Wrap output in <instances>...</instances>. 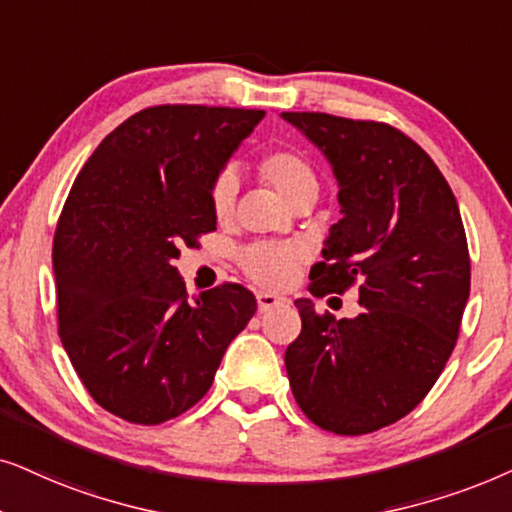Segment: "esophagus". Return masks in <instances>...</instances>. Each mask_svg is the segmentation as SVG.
<instances>
[{
	"label": "esophagus",
	"instance_id": "obj_1",
	"mask_svg": "<svg viewBox=\"0 0 512 512\" xmlns=\"http://www.w3.org/2000/svg\"><path fill=\"white\" fill-rule=\"evenodd\" d=\"M288 299L281 297V295H271V292H257V306H260V311H269L274 309V306H283Z\"/></svg>",
	"mask_w": 512,
	"mask_h": 512
}]
</instances>
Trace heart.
Instances as JSON below:
<instances>
[{
  "instance_id": "1",
  "label": "heart",
  "mask_w": 512,
  "mask_h": 512,
  "mask_svg": "<svg viewBox=\"0 0 512 512\" xmlns=\"http://www.w3.org/2000/svg\"><path fill=\"white\" fill-rule=\"evenodd\" d=\"M257 175L269 187H274L290 206L299 201H316L318 196V175L311 161L299 149L283 147L269 152L257 163ZM238 180L231 170H222L215 175L210 185V208L217 220H229L236 206ZM302 262V250L292 245L278 243H255L241 255V267L252 281L267 285V288H283L292 281L295 271Z\"/></svg>"
}]
</instances>
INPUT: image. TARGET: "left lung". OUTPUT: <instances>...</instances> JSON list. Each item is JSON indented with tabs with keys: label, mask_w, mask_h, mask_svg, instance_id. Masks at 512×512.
I'll use <instances>...</instances> for the list:
<instances>
[{
	"label": "left lung",
	"mask_w": 512,
	"mask_h": 512,
	"mask_svg": "<svg viewBox=\"0 0 512 512\" xmlns=\"http://www.w3.org/2000/svg\"><path fill=\"white\" fill-rule=\"evenodd\" d=\"M330 161L344 217L332 224L311 295L358 285L356 318L297 299L302 332L285 351L299 410L323 431L365 435L410 414L452 356L470 292L461 213L431 156L398 128L283 112Z\"/></svg>",
	"instance_id": "left-lung-1"
}]
</instances>
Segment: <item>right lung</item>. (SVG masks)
<instances>
[{
    "mask_svg": "<svg viewBox=\"0 0 512 512\" xmlns=\"http://www.w3.org/2000/svg\"><path fill=\"white\" fill-rule=\"evenodd\" d=\"M262 109L156 105L114 128L53 236L58 332L102 410L156 426L194 407L257 311L238 283L187 299L173 262L215 231L210 185Z\"/></svg>",
    "mask_w": 512,
    "mask_h": 512,
    "instance_id": "obj_1",
    "label": "right lung"
}]
</instances>
